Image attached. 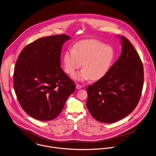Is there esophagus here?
<instances>
[{
	"label": "esophagus",
	"instance_id": "esophagus-1",
	"mask_svg": "<svg viewBox=\"0 0 156 156\" xmlns=\"http://www.w3.org/2000/svg\"><path fill=\"white\" fill-rule=\"evenodd\" d=\"M82 87H83V86H82L81 85L78 84H76V88L77 89H81Z\"/></svg>",
	"mask_w": 156,
	"mask_h": 156
}]
</instances>
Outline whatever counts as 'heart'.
Here are the masks:
<instances>
[{"label":"heart","instance_id":"heart-1","mask_svg":"<svg viewBox=\"0 0 156 156\" xmlns=\"http://www.w3.org/2000/svg\"><path fill=\"white\" fill-rule=\"evenodd\" d=\"M115 58L113 49L96 40H86L74 44L72 50L66 51L62 57L65 72L69 75L80 68L83 69L72 75V78L84 81L91 78L98 81L108 72Z\"/></svg>","mask_w":156,"mask_h":156}]
</instances>
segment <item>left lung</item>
I'll use <instances>...</instances> for the list:
<instances>
[{
	"label": "left lung",
	"mask_w": 156,
	"mask_h": 156,
	"mask_svg": "<svg viewBox=\"0 0 156 156\" xmlns=\"http://www.w3.org/2000/svg\"><path fill=\"white\" fill-rule=\"evenodd\" d=\"M121 38L122 53L102 79L87 87V107L98 121L111 124L130 114L137 106L144 85L140 57L125 37Z\"/></svg>",
	"instance_id": "obj_1"
}]
</instances>
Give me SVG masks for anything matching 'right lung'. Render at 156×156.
I'll use <instances>...</instances> for the list:
<instances>
[{
	"label": "right lung",
	"instance_id": "add662e5",
	"mask_svg": "<svg viewBox=\"0 0 156 156\" xmlns=\"http://www.w3.org/2000/svg\"><path fill=\"white\" fill-rule=\"evenodd\" d=\"M71 38L62 34L40 38L20 52L14 73V89L23 110L48 121L62 112L75 84L60 67L62 45Z\"/></svg>",
	"mask_w": 156,
	"mask_h": 156
}]
</instances>
